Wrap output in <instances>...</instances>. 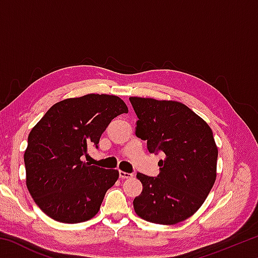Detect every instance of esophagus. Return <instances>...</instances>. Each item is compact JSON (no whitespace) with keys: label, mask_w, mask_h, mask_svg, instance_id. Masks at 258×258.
Listing matches in <instances>:
<instances>
[{"label":"esophagus","mask_w":258,"mask_h":258,"mask_svg":"<svg viewBox=\"0 0 258 258\" xmlns=\"http://www.w3.org/2000/svg\"><path fill=\"white\" fill-rule=\"evenodd\" d=\"M119 177L120 178H131V177H133V174L125 173L123 171H119Z\"/></svg>","instance_id":"34e87169"}]
</instances>
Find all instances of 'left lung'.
Masks as SVG:
<instances>
[{
	"instance_id": "1",
	"label": "left lung",
	"mask_w": 258,
	"mask_h": 258,
	"mask_svg": "<svg viewBox=\"0 0 258 258\" xmlns=\"http://www.w3.org/2000/svg\"><path fill=\"white\" fill-rule=\"evenodd\" d=\"M137 113L135 135L151 154L164 152L157 177L138 173L141 195L134 211L148 222L172 225L189 218L204 204L216 180L217 147L208 124L185 104L131 97Z\"/></svg>"
}]
</instances>
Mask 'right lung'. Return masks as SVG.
Instances as JSON below:
<instances>
[{
	"instance_id": "add662e5",
	"label": "right lung",
	"mask_w": 258,
	"mask_h": 258,
	"mask_svg": "<svg viewBox=\"0 0 258 258\" xmlns=\"http://www.w3.org/2000/svg\"><path fill=\"white\" fill-rule=\"evenodd\" d=\"M127 112L116 95L86 94L53 104L30 131L24 155L26 184L47 216L75 224L99 212L119 173L90 166L82 156L89 146L98 149L110 121Z\"/></svg>"
}]
</instances>
